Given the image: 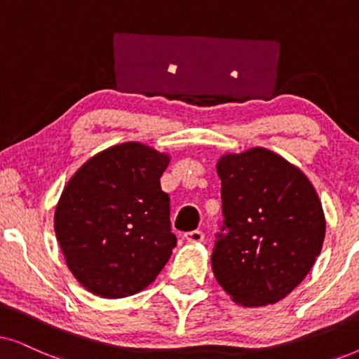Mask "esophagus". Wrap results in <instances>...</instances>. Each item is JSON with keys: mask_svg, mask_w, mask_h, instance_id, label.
I'll return each mask as SVG.
<instances>
[{"mask_svg": "<svg viewBox=\"0 0 359 359\" xmlns=\"http://www.w3.org/2000/svg\"><path fill=\"white\" fill-rule=\"evenodd\" d=\"M184 238L188 240L189 243H201L204 240V233L201 230H193V232L184 233Z\"/></svg>", "mask_w": 359, "mask_h": 359, "instance_id": "esophagus-1", "label": "esophagus"}]
</instances>
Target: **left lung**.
Masks as SVG:
<instances>
[{
	"label": "left lung",
	"mask_w": 359,
	"mask_h": 359,
	"mask_svg": "<svg viewBox=\"0 0 359 359\" xmlns=\"http://www.w3.org/2000/svg\"><path fill=\"white\" fill-rule=\"evenodd\" d=\"M225 235L210 257L224 291L243 307L276 304L311 271L325 214L311 181L274 151L255 147L217 161Z\"/></svg>",
	"instance_id": "8db88e82"
}]
</instances>
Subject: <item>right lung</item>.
Wrapping results in <instances>:
<instances>
[{
	"label": "right lung",
	"instance_id": "1",
	"mask_svg": "<svg viewBox=\"0 0 359 359\" xmlns=\"http://www.w3.org/2000/svg\"><path fill=\"white\" fill-rule=\"evenodd\" d=\"M170 155L112 145L85 161L58 199L53 227L67 266L86 291L121 299L155 281L176 247L160 178Z\"/></svg>",
	"mask_w": 359,
	"mask_h": 359
}]
</instances>
